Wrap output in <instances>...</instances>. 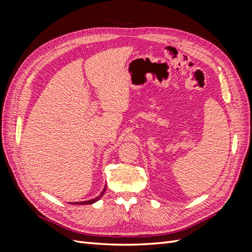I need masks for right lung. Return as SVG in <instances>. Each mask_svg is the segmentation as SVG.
Masks as SVG:
<instances>
[{
    "instance_id": "add662e5",
    "label": "right lung",
    "mask_w": 252,
    "mask_h": 252,
    "mask_svg": "<svg viewBox=\"0 0 252 252\" xmlns=\"http://www.w3.org/2000/svg\"><path fill=\"white\" fill-rule=\"evenodd\" d=\"M105 190H106V185H105V187H104V189H103V191L100 193V195H97L96 197H94V199L89 200V201H84V202H74V203H71V204H74V205H89V204H94V203L97 202L98 200L101 199V197H102L103 194H104V192H105Z\"/></svg>"
}]
</instances>
